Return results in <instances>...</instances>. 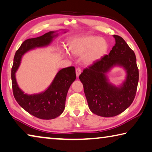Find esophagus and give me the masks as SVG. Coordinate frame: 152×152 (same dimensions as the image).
Segmentation results:
<instances>
[{"label": "esophagus", "mask_w": 152, "mask_h": 152, "mask_svg": "<svg viewBox=\"0 0 152 152\" xmlns=\"http://www.w3.org/2000/svg\"><path fill=\"white\" fill-rule=\"evenodd\" d=\"M81 69L79 68V67H78V68L76 69V76L78 77L79 76H80V74H81Z\"/></svg>", "instance_id": "1"}]
</instances>
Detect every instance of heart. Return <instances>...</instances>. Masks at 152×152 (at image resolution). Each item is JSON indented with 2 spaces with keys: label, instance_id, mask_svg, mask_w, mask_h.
<instances>
[{
  "label": "heart",
  "instance_id": "obj_1",
  "mask_svg": "<svg viewBox=\"0 0 152 152\" xmlns=\"http://www.w3.org/2000/svg\"><path fill=\"white\" fill-rule=\"evenodd\" d=\"M69 51L76 56L83 55V61L86 65H93L106 55L109 45L104 38L96 36H83L74 37L67 41ZM68 56L66 50L62 52Z\"/></svg>",
  "mask_w": 152,
  "mask_h": 152
}]
</instances>
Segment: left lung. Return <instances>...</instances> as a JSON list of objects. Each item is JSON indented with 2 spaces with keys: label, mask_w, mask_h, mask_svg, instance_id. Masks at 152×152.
Returning <instances> with one entry per match:
<instances>
[{
  "label": "left lung",
  "mask_w": 152,
  "mask_h": 152,
  "mask_svg": "<svg viewBox=\"0 0 152 152\" xmlns=\"http://www.w3.org/2000/svg\"><path fill=\"white\" fill-rule=\"evenodd\" d=\"M115 44L109 55L88 67L79 76L88 107L93 114L113 117L126 110L135 97L139 82L136 56L125 40L114 35ZM115 66L123 67L126 79L119 86L110 83L107 73Z\"/></svg>",
  "instance_id": "obj_1"
}]
</instances>
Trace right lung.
<instances>
[{"label":"right lung","mask_w":152,"mask_h":152,"mask_svg":"<svg viewBox=\"0 0 152 152\" xmlns=\"http://www.w3.org/2000/svg\"><path fill=\"white\" fill-rule=\"evenodd\" d=\"M57 36V31H50L41 37L26 40L15 53L11 69L12 88L15 100L26 112L40 119H54L63 113L67 91L76 78L75 67L61 69L45 91L33 95L24 93L19 87L15 73L26 53L36 48L47 47Z\"/></svg>","instance_id":"right-lung-1"}]
</instances>
